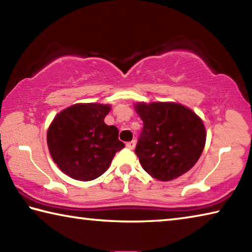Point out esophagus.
<instances>
[{"label": "esophagus", "instance_id": "1", "mask_svg": "<svg viewBox=\"0 0 252 252\" xmlns=\"http://www.w3.org/2000/svg\"><path fill=\"white\" fill-rule=\"evenodd\" d=\"M126 146L127 149H130V150H133L134 147H135V141H134V140H132V141L126 142Z\"/></svg>", "mask_w": 252, "mask_h": 252}]
</instances>
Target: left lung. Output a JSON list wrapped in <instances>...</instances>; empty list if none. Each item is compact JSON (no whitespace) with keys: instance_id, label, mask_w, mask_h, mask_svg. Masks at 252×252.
Returning a JSON list of instances; mask_svg holds the SVG:
<instances>
[{"instance_id":"1","label":"left lung","mask_w":252,"mask_h":252,"mask_svg":"<svg viewBox=\"0 0 252 252\" xmlns=\"http://www.w3.org/2000/svg\"><path fill=\"white\" fill-rule=\"evenodd\" d=\"M143 127L135 155L146 171L161 181L173 180L197 163L206 129L197 114L173 102L136 103Z\"/></svg>"}]
</instances>
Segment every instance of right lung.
<instances>
[{
    "instance_id": "obj_1",
    "label": "right lung",
    "mask_w": 252,
    "mask_h": 252,
    "mask_svg": "<svg viewBox=\"0 0 252 252\" xmlns=\"http://www.w3.org/2000/svg\"><path fill=\"white\" fill-rule=\"evenodd\" d=\"M110 105L74 104L60 112L48 131V147L58 167L71 178L91 181L108 170L125 148L117 126L104 123Z\"/></svg>"
}]
</instances>
